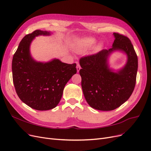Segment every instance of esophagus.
Here are the masks:
<instances>
[{
  "instance_id": "obj_1",
  "label": "esophagus",
  "mask_w": 151,
  "mask_h": 151,
  "mask_svg": "<svg viewBox=\"0 0 151 151\" xmlns=\"http://www.w3.org/2000/svg\"><path fill=\"white\" fill-rule=\"evenodd\" d=\"M76 70H77V72H79L80 71V70L81 69V67H80V65L78 63H76Z\"/></svg>"
}]
</instances>
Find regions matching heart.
Instances as JSON below:
<instances>
[{
	"label": "heart",
	"instance_id": "1",
	"mask_svg": "<svg viewBox=\"0 0 151 151\" xmlns=\"http://www.w3.org/2000/svg\"><path fill=\"white\" fill-rule=\"evenodd\" d=\"M94 43H95V40H94V38H91V37L85 38L83 39L81 42V48L84 49V48L90 47L93 45Z\"/></svg>",
	"mask_w": 151,
	"mask_h": 151
}]
</instances>
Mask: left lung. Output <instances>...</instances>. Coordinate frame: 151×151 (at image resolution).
<instances>
[{"label":"left lung","instance_id":"left-lung-1","mask_svg":"<svg viewBox=\"0 0 151 151\" xmlns=\"http://www.w3.org/2000/svg\"><path fill=\"white\" fill-rule=\"evenodd\" d=\"M113 34L112 48L80 59L83 94L88 104L98 110L111 111L119 107L129 98L136 85L138 60L135 50L129 38L119 33ZM117 49L124 51L128 59L124 68L114 73L108 68L107 57Z\"/></svg>","mask_w":151,"mask_h":151}]
</instances>
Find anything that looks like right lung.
I'll return each mask as SVG.
<instances>
[{
    "label": "right lung",
    "instance_id": "1",
    "mask_svg": "<svg viewBox=\"0 0 151 151\" xmlns=\"http://www.w3.org/2000/svg\"><path fill=\"white\" fill-rule=\"evenodd\" d=\"M40 35L50 33L36 30L22 38L14 55L12 70L14 87L21 101L34 109L45 111L58 105L65 86L77 70L76 63L67 64L58 59L45 63L33 60L30 45Z\"/></svg>",
    "mask_w": 151,
    "mask_h": 151
}]
</instances>
